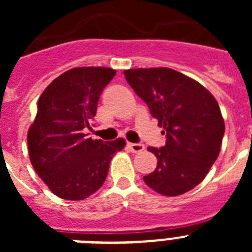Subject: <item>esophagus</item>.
Returning a JSON list of instances; mask_svg holds the SVG:
<instances>
[{
    "instance_id": "esophagus-1",
    "label": "esophagus",
    "mask_w": 252,
    "mask_h": 252,
    "mask_svg": "<svg viewBox=\"0 0 252 252\" xmlns=\"http://www.w3.org/2000/svg\"><path fill=\"white\" fill-rule=\"evenodd\" d=\"M127 148L132 153H141V151L145 150V145L144 144H132V142H128Z\"/></svg>"
}]
</instances>
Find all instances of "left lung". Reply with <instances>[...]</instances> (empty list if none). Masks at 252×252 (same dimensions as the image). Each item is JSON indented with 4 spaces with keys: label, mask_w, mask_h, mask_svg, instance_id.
Listing matches in <instances>:
<instances>
[{
    "label": "left lung",
    "mask_w": 252,
    "mask_h": 252,
    "mask_svg": "<svg viewBox=\"0 0 252 252\" xmlns=\"http://www.w3.org/2000/svg\"><path fill=\"white\" fill-rule=\"evenodd\" d=\"M124 74L166 137L164 146L148 149L158 165L144 182L161 195L188 192L206 178L221 150L224 121L217 101L174 69H128Z\"/></svg>",
    "instance_id": "left-lung-1"
}]
</instances>
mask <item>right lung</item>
<instances>
[{
	"mask_svg": "<svg viewBox=\"0 0 252 252\" xmlns=\"http://www.w3.org/2000/svg\"><path fill=\"white\" fill-rule=\"evenodd\" d=\"M116 70L103 66L73 68L51 82L37 102L29 128V157L44 183L58 197L81 201L106 180L110 161L125 146L87 137L103 88Z\"/></svg>",
	"mask_w": 252,
	"mask_h": 252,
	"instance_id": "1",
	"label": "right lung"
}]
</instances>
